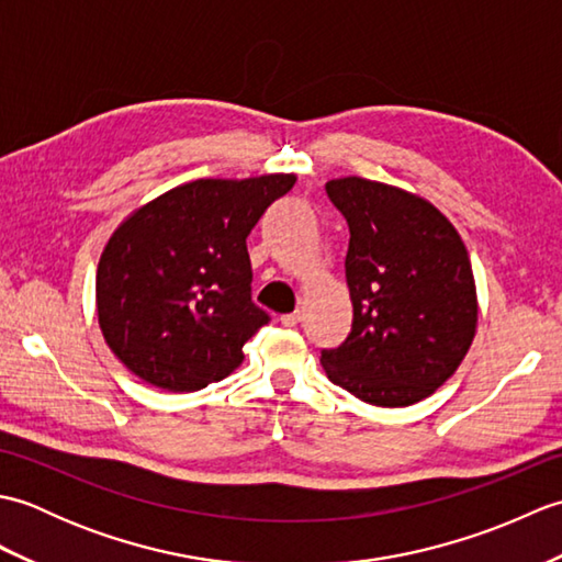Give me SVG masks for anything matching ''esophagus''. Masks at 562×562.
<instances>
[{
  "label": "esophagus",
  "mask_w": 562,
  "mask_h": 562,
  "mask_svg": "<svg viewBox=\"0 0 562 562\" xmlns=\"http://www.w3.org/2000/svg\"><path fill=\"white\" fill-rule=\"evenodd\" d=\"M300 321H302V312H292V314H282L280 316V324L288 326V328H294L296 324H300Z\"/></svg>",
  "instance_id": "1"
}]
</instances>
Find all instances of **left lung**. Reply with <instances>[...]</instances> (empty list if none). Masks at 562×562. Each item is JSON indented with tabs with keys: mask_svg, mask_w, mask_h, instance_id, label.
Masks as SVG:
<instances>
[{
	"mask_svg": "<svg viewBox=\"0 0 562 562\" xmlns=\"http://www.w3.org/2000/svg\"><path fill=\"white\" fill-rule=\"evenodd\" d=\"M326 193L350 226L345 256L352 330L321 350L333 384L403 408L435 393L469 352L479 300L459 232L432 202L360 176Z\"/></svg>",
	"mask_w": 562,
	"mask_h": 562,
	"instance_id": "1",
	"label": "left lung"
}]
</instances>
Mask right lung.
<instances>
[{
    "mask_svg": "<svg viewBox=\"0 0 562 562\" xmlns=\"http://www.w3.org/2000/svg\"><path fill=\"white\" fill-rule=\"evenodd\" d=\"M294 173L200 178L137 207L97 270L99 326L130 372L166 391H198L244 362L270 316L250 300L246 238Z\"/></svg>",
    "mask_w": 562,
    "mask_h": 562,
    "instance_id": "right-lung-1",
    "label": "right lung"
}]
</instances>
